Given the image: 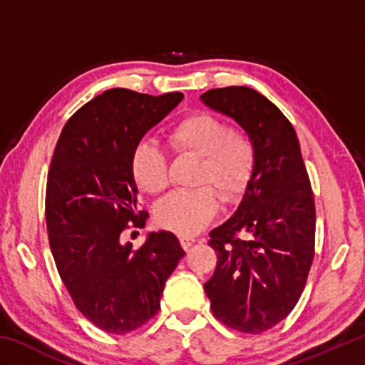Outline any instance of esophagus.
Instances as JSON below:
<instances>
[{"label":"esophagus","mask_w":365,"mask_h":365,"mask_svg":"<svg viewBox=\"0 0 365 365\" xmlns=\"http://www.w3.org/2000/svg\"><path fill=\"white\" fill-rule=\"evenodd\" d=\"M180 243L183 246V250H188L190 246H193L196 243V240L193 237H182L180 238Z\"/></svg>","instance_id":"esophagus-1"}]
</instances>
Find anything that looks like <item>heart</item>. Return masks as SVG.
Listing matches in <instances>:
<instances>
[{"label":"heart","mask_w":365,"mask_h":365,"mask_svg":"<svg viewBox=\"0 0 365 365\" xmlns=\"http://www.w3.org/2000/svg\"><path fill=\"white\" fill-rule=\"evenodd\" d=\"M168 140L175 153L200 158L196 185L212 186L225 202L237 200L252 165V146L243 132L227 127L214 114L195 113L177 122ZM130 165L138 187L146 193L158 195L168 188V154L154 141L141 140L135 146ZM213 190L201 187L164 197L156 207L159 225L178 235L201 232L219 211V200Z\"/></svg>","instance_id":"b5f03b06"}]
</instances>
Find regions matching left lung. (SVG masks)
I'll list each match as a JSON object with an SVG mask.
<instances>
[{"mask_svg":"<svg viewBox=\"0 0 365 365\" xmlns=\"http://www.w3.org/2000/svg\"><path fill=\"white\" fill-rule=\"evenodd\" d=\"M248 135L252 170L237 211L209 233L217 252L205 283L214 316L261 333L282 322L304 289L316 245V206L298 137L282 110L248 86L201 95Z\"/></svg>","mask_w":365,"mask_h":365,"instance_id":"8db88e82","label":"left lung"}]
</instances>
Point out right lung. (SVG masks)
<instances>
[{"instance_id":"add662e5","label":"right lung","mask_w":365,"mask_h":365,"mask_svg":"<svg viewBox=\"0 0 365 365\" xmlns=\"http://www.w3.org/2000/svg\"><path fill=\"white\" fill-rule=\"evenodd\" d=\"M182 100L178 91L106 90L67 120L49 165L46 228L61 280L78 311L114 335L156 316L165 282L185 256L165 230L148 233L140 250L123 243V232L146 219L132 153Z\"/></svg>"}]
</instances>
